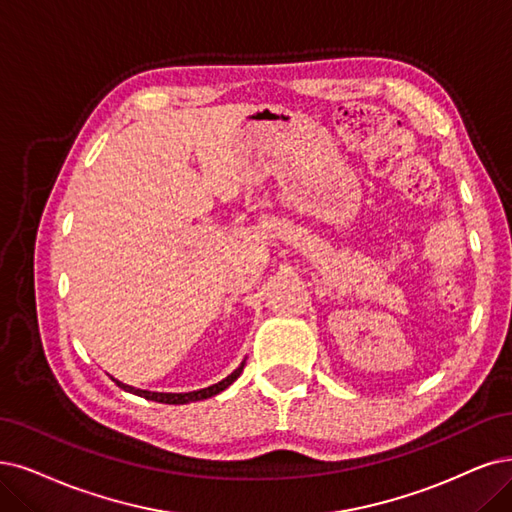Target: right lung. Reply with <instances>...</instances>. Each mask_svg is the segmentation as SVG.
I'll use <instances>...</instances> for the list:
<instances>
[{"mask_svg": "<svg viewBox=\"0 0 512 512\" xmlns=\"http://www.w3.org/2000/svg\"><path fill=\"white\" fill-rule=\"evenodd\" d=\"M244 363H246V358L240 363L238 369H234L230 375L225 377V380H221L213 386H208V388H202V390H194V392H151V390H141V388H135V386H128V384L116 380V377H111V380L118 384V388L130 392V394L143 396V399H147V401H158V403H166V405H185V403H192V401L211 399V396L223 392L227 386H232L240 377V373L244 369Z\"/></svg>", "mask_w": 512, "mask_h": 512, "instance_id": "add662e5", "label": "right lung"}]
</instances>
